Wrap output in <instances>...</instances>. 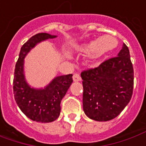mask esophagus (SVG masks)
I'll use <instances>...</instances> for the list:
<instances>
[{
	"label": "esophagus",
	"instance_id": "34e87169",
	"mask_svg": "<svg viewBox=\"0 0 146 146\" xmlns=\"http://www.w3.org/2000/svg\"><path fill=\"white\" fill-rule=\"evenodd\" d=\"M73 81H81V77L79 76V74L75 73V74H73Z\"/></svg>",
	"mask_w": 146,
	"mask_h": 146
}]
</instances>
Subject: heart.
<instances>
[{
	"label": "heart",
	"mask_w": 146,
	"mask_h": 146,
	"mask_svg": "<svg viewBox=\"0 0 146 146\" xmlns=\"http://www.w3.org/2000/svg\"><path fill=\"white\" fill-rule=\"evenodd\" d=\"M117 45V40L110 35L102 36L97 39L90 40V42L79 45L77 51L85 53H90V58L96 60L100 59L110 50ZM65 56H68L65 53Z\"/></svg>",
	"instance_id": "obj_1"
}]
</instances>
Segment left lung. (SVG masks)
<instances>
[{"label":"left lung","mask_w":146,"mask_h":146,"mask_svg":"<svg viewBox=\"0 0 146 146\" xmlns=\"http://www.w3.org/2000/svg\"><path fill=\"white\" fill-rule=\"evenodd\" d=\"M83 110L89 118L107 121L129 104L133 88V68L125 44L117 56L98 67L83 71Z\"/></svg>","instance_id":"8db88e82"}]
</instances>
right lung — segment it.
Wrapping results in <instances>:
<instances>
[{"label": "right lung", "instance_id": "right-lung-1", "mask_svg": "<svg viewBox=\"0 0 146 146\" xmlns=\"http://www.w3.org/2000/svg\"><path fill=\"white\" fill-rule=\"evenodd\" d=\"M57 36L40 33L33 36L22 45L16 64L13 78L15 101L27 117L34 121L52 122L58 118L60 102L73 83V75L54 77L44 88H34L29 85L25 76V58L37 44Z\"/></svg>", "mask_w": 146, "mask_h": 146}]
</instances>
